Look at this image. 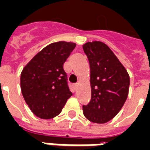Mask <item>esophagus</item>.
<instances>
[{
	"instance_id": "34e87169",
	"label": "esophagus",
	"mask_w": 150,
	"mask_h": 150,
	"mask_svg": "<svg viewBox=\"0 0 150 150\" xmlns=\"http://www.w3.org/2000/svg\"><path fill=\"white\" fill-rule=\"evenodd\" d=\"M78 84H79V82H77V83H76V84H74V87H75V88L77 87V85H78Z\"/></svg>"
}]
</instances>
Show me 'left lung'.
<instances>
[{"label": "left lung", "mask_w": 150, "mask_h": 150, "mask_svg": "<svg viewBox=\"0 0 150 150\" xmlns=\"http://www.w3.org/2000/svg\"><path fill=\"white\" fill-rule=\"evenodd\" d=\"M90 66L91 100L83 105L84 115L96 123H105L119 113L127 100L130 76L105 43L88 42L83 45Z\"/></svg>", "instance_id": "left-lung-1"}]
</instances>
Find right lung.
Here are the masks:
<instances>
[{
  "label": "right lung",
  "mask_w": 150,
  "mask_h": 150,
  "mask_svg": "<svg viewBox=\"0 0 150 150\" xmlns=\"http://www.w3.org/2000/svg\"><path fill=\"white\" fill-rule=\"evenodd\" d=\"M76 43L60 41L39 51L23 69L20 88L26 103L37 117L50 119L58 115L73 95L63 65Z\"/></svg>",
  "instance_id": "obj_1"
}]
</instances>
